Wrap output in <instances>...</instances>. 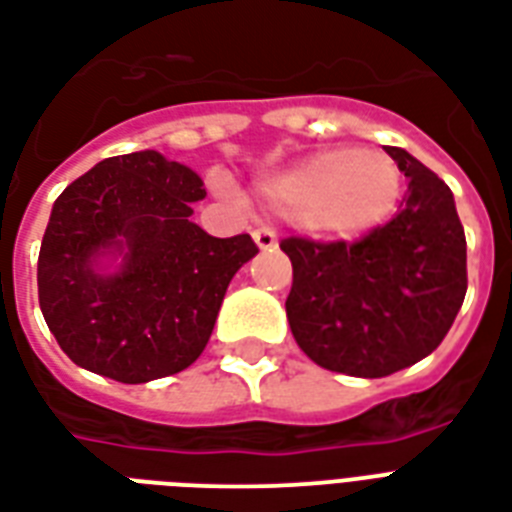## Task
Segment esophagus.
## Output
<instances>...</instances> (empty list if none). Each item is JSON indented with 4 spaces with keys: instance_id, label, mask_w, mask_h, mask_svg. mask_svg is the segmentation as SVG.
I'll return each mask as SVG.
<instances>
[{
    "instance_id": "34e87169",
    "label": "esophagus",
    "mask_w": 512,
    "mask_h": 512,
    "mask_svg": "<svg viewBox=\"0 0 512 512\" xmlns=\"http://www.w3.org/2000/svg\"><path fill=\"white\" fill-rule=\"evenodd\" d=\"M253 243L259 245V251H272V248H277V237L272 229H256L253 232Z\"/></svg>"
}]
</instances>
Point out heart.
Returning <instances> with one entry per match:
<instances>
[{
    "label": "heart",
    "mask_w": 512,
    "mask_h": 512,
    "mask_svg": "<svg viewBox=\"0 0 512 512\" xmlns=\"http://www.w3.org/2000/svg\"><path fill=\"white\" fill-rule=\"evenodd\" d=\"M398 162L374 149H320L264 178L261 200L318 237L350 240L382 224L400 200ZM227 192V184L221 181Z\"/></svg>",
    "instance_id": "b5f03b06"
}]
</instances>
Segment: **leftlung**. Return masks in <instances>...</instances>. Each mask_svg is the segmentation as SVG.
<instances>
[{"label": "left lung", "mask_w": 512, "mask_h": 512, "mask_svg": "<svg viewBox=\"0 0 512 512\" xmlns=\"http://www.w3.org/2000/svg\"><path fill=\"white\" fill-rule=\"evenodd\" d=\"M408 178L390 224L360 243H280L293 264L288 326L304 355L336 374L379 379L427 358L467 291V243L454 194L406 149L387 146Z\"/></svg>", "instance_id": "obj_1"}]
</instances>
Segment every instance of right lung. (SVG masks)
<instances>
[{"label":"right lung","mask_w":512,"mask_h":512,"mask_svg":"<svg viewBox=\"0 0 512 512\" xmlns=\"http://www.w3.org/2000/svg\"><path fill=\"white\" fill-rule=\"evenodd\" d=\"M202 178L154 149L101 160L53 202L37 285L77 366L114 382L178 374L211 339L232 277L259 248L192 221Z\"/></svg>","instance_id":"1"}]
</instances>
